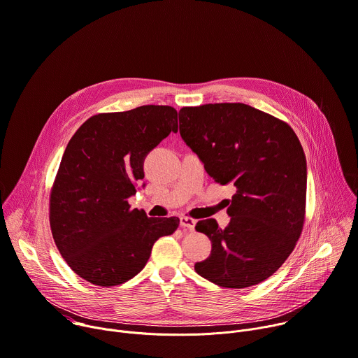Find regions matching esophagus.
<instances>
[{
  "label": "esophagus",
  "mask_w": 358,
  "mask_h": 358,
  "mask_svg": "<svg viewBox=\"0 0 358 358\" xmlns=\"http://www.w3.org/2000/svg\"><path fill=\"white\" fill-rule=\"evenodd\" d=\"M195 220L192 219V217H189V216H181L180 217V224H181V227H184V229H188V230H194L195 229Z\"/></svg>",
  "instance_id": "obj_1"
}]
</instances>
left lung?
Returning <instances> with one entry per match:
<instances>
[{"label": "left lung", "mask_w": 358, "mask_h": 358, "mask_svg": "<svg viewBox=\"0 0 358 358\" xmlns=\"http://www.w3.org/2000/svg\"><path fill=\"white\" fill-rule=\"evenodd\" d=\"M180 135L206 173L236 192L224 229L215 219L195 229L210 256L195 271L224 288H246L273 275L292 253L305 220L306 159L291 127L241 102L184 106Z\"/></svg>", "instance_id": "8db88e82"}]
</instances>
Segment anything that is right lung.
<instances>
[{
  "mask_svg": "<svg viewBox=\"0 0 358 358\" xmlns=\"http://www.w3.org/2000/svg\"><path fill=\"white\" fill-rule=\"evenodd\" d=\"M177 110L143 105L98 113L70 139L50 192V229L69 267L99 287L124 284L146 266L162 236L180 219L148 217L128 198L143 180V162L171 132Z\"/></svg>",
  "mask_w": 358,
  "mask_h": 358,
  "instance_id": "1",
  "label": "right lung"
}]
</instances>
